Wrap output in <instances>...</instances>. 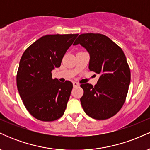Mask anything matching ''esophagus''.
I'll return each mask as SVG.
<instances>
[{
	"instance_id": "1",
	"label": "esophagus",
	"mask_w": 150,
	"mask_h": 150,
	"mask_svg": "<svg viewBox=\"0 0 150 150\" xmlns=\"http://www.w3.org/2000/svg\"><path fill=\"white\" fill-rule=\"evenodd\" d=\"M73 87H77V86H79V83L77 82H73Z\"/></svg>"
}]
</instances>
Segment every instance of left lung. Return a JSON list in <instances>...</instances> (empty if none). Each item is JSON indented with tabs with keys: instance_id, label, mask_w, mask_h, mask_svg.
Masks as SVG:
<instances>
[{
	"instance_id": "8db88e82",
	"label": "left lung",
	"mask_w": 150,
	"mask_h": 150,
	"mask_svg": "<svg viewBox=\"0 0 150 150\" xmlns=\"http://www.w3.org/2000/svg\"><path fill=\"white\" fill-rule=\"evenodd\" d=\"M80 44L89 53V69L99 74L94 87L82 84L80 98L89 117L105 120L116 115L124 104L130 82V70L123 50L106 36L87 33L79 35L73 45Z\"/></svg>"
}]
</instances>
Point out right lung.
<instances>
[{"instance_id": "1", "label": "right lung", "mask_w": 150, "mask_h": 150, "mask_svg": "<svg viewBox=\"0 0 150 150\" xmlns=\"http://www.w3.org/2000/svg\"><path fill=\"white\" fill-rule=\"evenodd\" d=\"M77 34H49L39 38L22 54L17 74V87L27 111L42 121L63 116L73 89L70 81L52 78Z\"/></svg>"}]
</instances>
